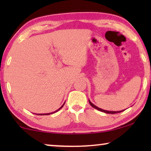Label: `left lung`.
Listing matches in <instances>:
<instances>
[{
    "label": "left lung",
    "instance_id": "1",
    "mask_svg": "<svg viewBox=\"0 0 151 151\" xmlns=\"http://www.w3.org/2000/svg\"><path fill=\"white\" fill-rule=\"evenodd\" d=\"M88 102H89V104H91V106L92 107H93L94 109H97V110H98V111H102V112H104V113H110V114H114V113H121V112H122V111H124V110H123V111H106V110H104V109H100V108H99V107H98V106H96V105H94L93 104V103L91 102V101L88 100Z\"/></svg>",
    "mask_w": 151,
    "mask_h": 151
}]
</instances>
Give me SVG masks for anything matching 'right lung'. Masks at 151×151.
I'll return each instance as SVG.
<instances>
[{
    "label": "right lung",
    "instance_id": "add662e5",
    "mask_svg": "<svg viewBox=\"0 0 151 151\" xmlns=\"http://www.w3.org/2000/svg\"><path fill=\"white\" fill-rule=\"evenodd\" d=\"M64 104H65V103H64V104H63V106H62L60 107V108H59L58 109V110H57V111H54V112H53V113H43V114H37V115H50V114H53V113H55V112H57V111H58L60 110V109H62V108H63V106H64Z\"/></svg>",
    "mask_w": 151,
    "mask_h": 151
}]
</instances>
